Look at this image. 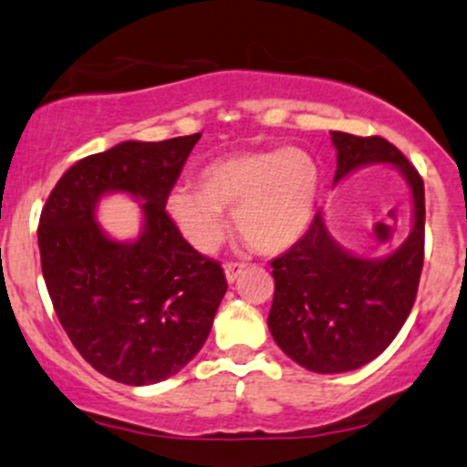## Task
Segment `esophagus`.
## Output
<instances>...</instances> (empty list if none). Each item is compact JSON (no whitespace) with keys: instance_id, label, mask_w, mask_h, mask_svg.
<instances>
[{"instance_id":"esophagus-1","label":"esophagus","mask_w":467,"mask_h":467,"mask_svg":"<svg viewBox=\"0 0 467 467\" xmlns=\"http://www.w3.org/2000/svg\"><path fill=\"white\" fill-rule=\"evenodd\" d=\"M244 268H246V265L240 264V262H229V264H225V276H227V281L234 283L235 278H238V276L242 275V270H244Z\"/></svg>"}]
</instances>
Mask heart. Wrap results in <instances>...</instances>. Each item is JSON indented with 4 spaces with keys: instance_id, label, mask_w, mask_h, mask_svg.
<instances>
[{
    "instance_id": "heart-1",
    "label": "heart",
    "mask_w": 467,
    "mask_h": 467,
    "mask_svg": "<svg viewBox=\"0 0 467 467\" xmlns=\"http://www.w3.org/2000/svg\"><path fill=\"white\" fill-rule=\"evenodd\" d=\"M317 186V165L302 150L235 154L205 165L199 191L175 189L167 208L202 253H212L225 238V212H234L235 227L253 248L281 253L311 225Z\"/></svg>"
}]
</instances>
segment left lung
Listing matches in <instances>:
<instances>
[{
    "instance_id": "1",
    "label": "left lung",
    "mask_w": 467,
    "mask_h": 467,
    "mask_svg": "<svg viewBox=\"0 0 467 467\" xmlns=\"http://www.w3.org/2000/svg\"><path fill=\"white\" fill-rule=\"evenodd\" d=\"M330 135L337 148L335 184L373 162L397 167L414 199V227L392 255L365 259L338 246L317 212L308 232L272 259L268 328L278 348L313 373L354 371L389 348L414 306L425 259L420 173L386 139Z\"/></svg>"
}]
</instances>
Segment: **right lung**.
<instances>
[{"instance_id":"add662e5","label":"right lung","mask_w":467,"mask_h":467,"mask_svg":"<svg viewBox=\"0 0 467 467\" xmlns=\"http://www.w3.org/2000/svg\"><path fill=\"white\" fill-rule=\"evenodd\" d=\"M202 132L167 141H124L75 162L40 214L42 276L59 324L96 371L148 386L195 358L227 292L223 268L182 238L165 205ZM107 192L142 202L132 243L95 221Z\"/></svg>"}]
</instances>
